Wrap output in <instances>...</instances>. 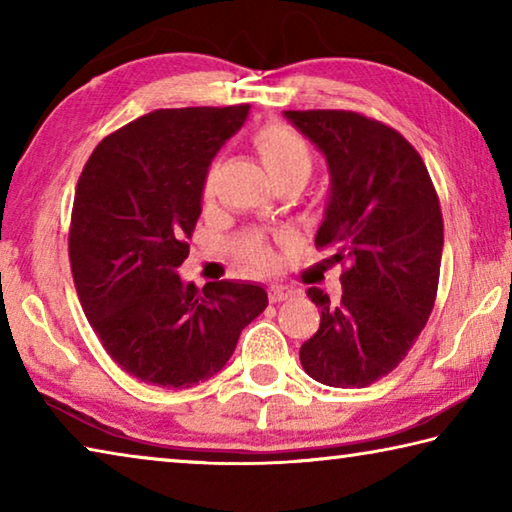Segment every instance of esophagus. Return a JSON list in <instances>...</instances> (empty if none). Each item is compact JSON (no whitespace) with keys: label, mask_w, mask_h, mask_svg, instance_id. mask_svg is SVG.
Segmentation results:
<instances>
[{"label":"esophagus","mask_w":512,"mask_h":512,"mask_svg":"<svg viewBox=\"0 0 512 512\" xmlns=\"http://www.w3.org/2000/svg\"><path fill=\"white\" fill-rule=\"evenodd\" d=\"M293 296H296V289L284 287V284H271V287H268V300L271 302H282Z\"/></svg>","instance_id":"obj_1"}]
</instances>
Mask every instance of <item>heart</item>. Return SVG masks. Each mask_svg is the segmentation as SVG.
Masks as SVG:
<instances>
[{"label":"heart","instance_id":"obj_1","mask_svg":"<svg viewBox=\"0 0 512 512\" xmlns=\"http://www.w3.org/2000/svg\"><path fill=\"white\" fill-rule=\"evenodd\" d=\"M255 149L262 155L268 173L275 180H287V178H298L305 180L311 176V167H314V158H311L309 146L298 133H293L287 126H264L262 131L255 133ZM214 183H216V167L207 171L203 196L212 198L214 194ZM239 255L248 259L250 264L255 266H271L273 264V253L268 248L266 239L262 235H246L239 241Z\"/></svg>","mask_w":512,"mask_h":512}]
</instances>
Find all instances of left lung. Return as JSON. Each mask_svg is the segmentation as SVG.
Segmentation results:
<instances>
[{"label":"left lung","instance_id":"obj_1","mask_svg":"<svg viewBox=\"0 0 512 512\" xmlns=\"http://www.w3.org/2000/svg\"><path fill=\"white\" fill-rule=\"evenodd\" d=\"M329 169L318 248L341 262L343 296L307 291L320 327L302 343L311 379L363 388L397 368L427 325L443 257V214L420 153L359 112L284 110Z\"/></svg>","mask_w":512,"mask_h":512}]
</instances>
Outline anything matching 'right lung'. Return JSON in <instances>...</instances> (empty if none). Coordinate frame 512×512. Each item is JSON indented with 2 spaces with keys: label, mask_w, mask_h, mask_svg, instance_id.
Wrapping results in <instances>:
<instances>
[{
  "label": "right lung",
  "mask_w": 512,
  "mask_h": 512,
  "mask_svg": "<svg viewBox=\"0 0 512 512\" xmlns=\"http://www.w3.org/2000/svg\"><path fill=\"white\" fill-rule=\"evenodd\" d=\"M250 106L153 110L92 151L76 185L69 262L83 311L128 375L162 388L214 377L268 305L257 282L178 275L214 155Z\"/></svg>",
  "instance_id": "obj_1"
}]
</instances>
